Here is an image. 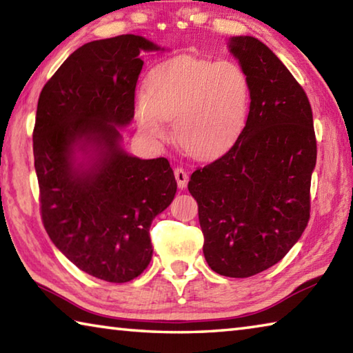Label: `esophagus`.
<instances>
[{
    "instance_id": "obj_1",
    "label": "esophagus",
    "mask_w": 353,
    "mask_h": 353,
    "mask_svg": "<svg viewBox=\"0 0 353 353\" xmlns=\"http://www.w3.org/2000/svg\"><path fill=\"white\" fill-rule=\"evenodd\" d=\"M174 176H176V181H177L179 188L183 190L185 187H187V183H188L187 171H185L183 168H181V166H177V168L174 170Z\"/></svg>"
}]
</instances>
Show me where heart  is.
I'll list each match as a JSON object with an SVG mask.
<instances>
[{
  "label": "heart",
  "mask_w": 353,
  "mask_h": 353,
  "mask_svg": "<svg viewBox=\"0 0 353 353\" xmlns=\"http://www.w3.org/2000/svg\"><path fill=\"white\" fill-rule=\"evenodd\" d=\"M250 101L248 77L232 60L181 57L159 65L136 106L139 128L154 140L168 137L194 159L225 151L242 131Z\"/></svg>",
  "instance_id": "heart-1"
}]
</instances>
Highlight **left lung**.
Wrapping results in <instances>:
<instances>
[{"label":"left lung","mask_w":353,"mask_h":353,"mask_svg":"<svg viewBox=\"0 0 353 353\" xmlns=\"http://www.w3.org/2000/svg\"><path fill=\"white\" fill-rule=\"evenodd\" d=\"M230 52L248 77L247 123L225 154L191 174L188 190L211 270L248 278L283 259L307 227L316 137L303 86L264 43L233 37Z\"/></svg>","instance_id":"8db88e82"}]
</instances>
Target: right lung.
<instances>
[{
    "mask_svg": "<svg viewBox=\"0 0 353 353\" xmlns=\"http://www.w3.org/2000/svg\"><path fill=\"white\" fill-rule=\"evenodd\" d=\"M159 49L132 34L83 44L38 99L32 137L43 225L72 264L108 283L148 267L151 222L177 190L168 160L126 154L117 128L134 117L140 52ZM75 150L90 156L86 164L74 163Z\"/></svg>",
    "mask_w": 353,
    "mask_h": 353,
    "instance_id": "add662e5",
    "label": "right lung"
}]
</instances>
